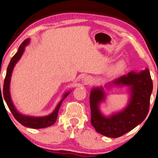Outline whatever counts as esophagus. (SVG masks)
Listing matches in <instances>:
<instances>
[{"mask_svg":"<svg viewBox=\"0 0 158 158\" xmlns=\"http://www.w3.org/2000/svg\"><path fill=\"white\" fill-rule=\"evenodd\" d=\"M83 83L85 85H90L92 83V79L90 77H85L83 79Z\"/></svg>","mask_w":158,"mask_h":158,"instance_id":"34e87169","label":"esophagus"}]
</instances>
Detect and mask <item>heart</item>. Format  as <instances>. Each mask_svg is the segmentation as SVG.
<instances>
[{
    "mask_svg": "<svg viewBox=\"0 0 158 158\" xmlns=\"http://www.w3.org/2000/svg\"><path fill=\"white\" fill-rule=\"evenodd\" d=\"M123 62H122V61H121V62H120L118 64V67H120V66H123Z\"/></svg>",
    "mask_w": 158,
    "mask_h": 158,
    "instance_id": "obj_1",
    "label": "heart"
}]
</instances>
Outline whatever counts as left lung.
Segmentation results:
<instances>
[{
    "label": "left lung",
    "instance_id": "left-lung-1",
    "mask_svg": "<svg viewBox=\"0 0 158 158\" xmlns=\"http://www.w3.org/2000/svg\"><path fill=\"white\" fill-rule=\"evenodd\" d=\"M113 86L128 88V103L122 110L109 116L104 115L100 106L106 101V92L102 86L94 87L90 95V121L100 134L116 138L132 130L145 119L149 111L152 81L149 70L145 68L140 72H130L105 85L106 88Z\"/></svg>",
    "mask_w": 158,
    "mask_h": 158
}]
</instances>
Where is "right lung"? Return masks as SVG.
<instances>
[{
	"mask_svg": "<svg viewBox=\"0 0 158 158\" xmlns=\"http://www.w3.org/2000/svg\"><path fill=\"white\" fill-rule=\"evenodd\" d=\"M29 43L30 38L25 40L22 43V44L20 45V47L18 48V50L16 53H15L14 55V56L11 58L10 63H9L8 68H7L6 75L5 77V81H4L3 96L8 108L10 109V110L11 113H12L13 116H14V118L16 119L20 124L23 125L25 127H31V128L34 129L45 128V127L51 126V125H53L54 123H56L57 117H58V110L59 109H60L61 104H62L64 99L70 94V93L71 92V91H68V92L64 93L62 99L60 100V101L58 102V105H57V106L56 108H55L53 112H52V113L49 114L48 115L43 116V117H33V116L23 115V114L19 113V112L17 110L16 107L14 106V104H13V102L12 101V99H11L10 93V83L11 75H12L13 68H14L15 64L18 62V60H19L20 58H21V56L24 52L25 48H26V46H27V45L29 44ZM0 95L1 98V90Z\"/></svg>",
	"mask_w": 158,
	"mask_h": 158,
	"instance_id": "right-lung-1",
	"label": "right lung"
}]
</instances>
